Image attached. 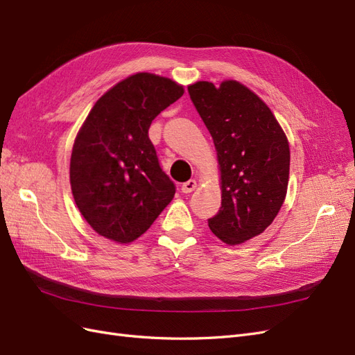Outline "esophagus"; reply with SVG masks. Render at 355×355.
Here are the masks:
<instances>
[{
  "label": "esophagus",
  "instance_id": "1",
  "mask_svg": "<svg viewBox=\"0 0 355 355\" xmlns=\"http://www.w3.org/2000/svg\"><path fill=\"white\" fill-rule=\"evenodd\" d=\"M195 189H196L195 180H189V181H186V183L181 184V191H183V193H191Z\"/></svg>",
  "mask_w": 355,
  "mask_h": 355
}]
</instances>
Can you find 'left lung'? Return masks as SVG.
Here are the masks:
<instances>
[{"label":"left lung","mask_w":355,"mask_h":355,"mask_svg":"<svg viewBox=\"0 0 355 355\" xmlns=\"http://www.w3.org/2000/svg\"><path fill=\"white\" fill-rule=\"evenodd\" d=\"M187 90L214 139L221 172V207L208 226L226 244H241L260 235L286 199L287 137L269 107L235 80Z\"/></svg>","instance_id":"1"}]
</instances>
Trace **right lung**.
I'll return each instance as SVG.
<instances>
[{"label": "right lung", "instance_id": "obj_1", "mask_svg": "<svg viewBox=\"0 0 355 355\" xmlns=\"http://www.w3.org/2000/svg\"><path fill=\"white\" fill-rule=\"evenodd\" d=\"M184 94L169 78L138 73L101 96L76 138L69 181L76 204L101 236L132 242L175 195L148 138L151 121Z\"/></svg>", "mask_w": 355, "mask_h": 355}]
</instances>
